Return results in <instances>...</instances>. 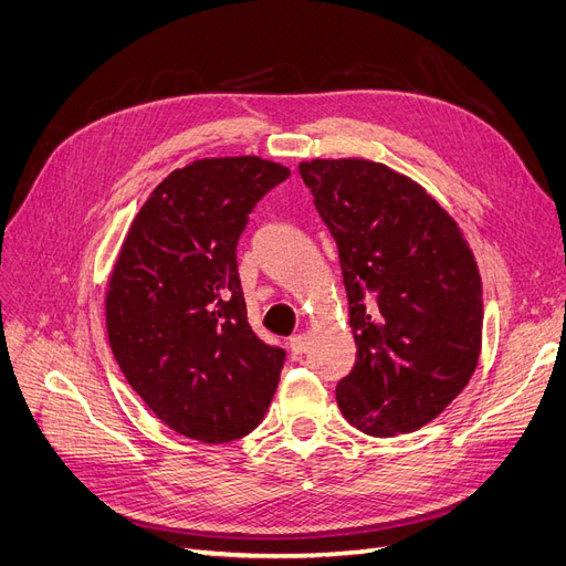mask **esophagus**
I'll list each match as a JSON object with an SVG mask.
<instances>
[{
	"instance_id": "esophagus-1",
	"label": "esophagus",
	"mask_w": 566,
	"mask_h": 566,
	"mask_svg": "<svg viewBox=\"0 0 566 566\" xmlns=\"http://www.w3.org/2000/svg\"><path fill=\"white\" fill-rule=\"evenodd\" d=\"M287 346H290V353H292V355H304V353L308 350V336H306V334L290 336Z\"/></svg>"
}]
</instances>
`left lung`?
<instances>
[{
  "label": "left lung",
  "mask_w": 566,
  "mask_h": 566,
  "mask_svg": "<svg viewBox=\"0 0 566 566\" xmlns=\"http://www.w3.org/2000/svg\"><path fill=\"white\" fill-rule=\"evenodd\" d=\"M300 174L336 241L357 344L338 409L369 437L413 432L476 371V260L458 222L409 176L361 157L302 163Z\"/></svg>",
  "instance_id": "obj_1"
}]
</instances>
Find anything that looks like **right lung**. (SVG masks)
Returning <instances> with one entry per match:
<instances>
[{"instance_id":"add662e5","label":"right lung","mask_w":566,"mask_h":566,"mask_svg":"<svg viewBox=\"0 0 566 566\" xmlns=\"http://www.w3.org/2000/svg\"><path fill=\"white\" fill-rule=\"evenodd\" d=\"M287 176L255 155L171 171L132 220L111 271V350L132 390L188 439L251 434L279 388L285 350L248 325L237 243L248 213Z\"/></svg>"}]
</instances>
